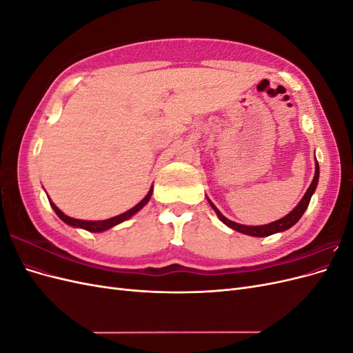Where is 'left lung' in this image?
<instances>
[{"label":"left lung","instance_id":"1","mask_svg":"<svg viewBox=\"0 0 353 353\" xmlns=\"http://www.w3.org/2000/svg\"><path fill=\"white\" fill-rule=\"evenodd\" d=\"M318 179H319V166H318V162H315V175H314V179L311 185H309V188L306 190V193L303 196V199L299 201V205L288 213V215H285L284 218L279 219V221H274L271 223H266V225H256V227H249V225H241V223H237V222H232L230 221L228 218H225L222 215V213L216 209V206L213 205V203L208 199L209 205L212 206V209L216 212L218 218L225 223V225H228L230 228L236 230L239 232H243V234H248V236H252V237H268L271 236V234H275V232H281V231H285L288 228H292L294 223L302 218V215L305 213V210L307 209L309 206V201H311V197L314 194V191L318 185Z\"/></svg>","mask_w":353,"mask_h":353}]
</instances>
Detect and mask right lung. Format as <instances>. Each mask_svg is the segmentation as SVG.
Returning a JSON list of instances; mask_svg holds the SVG:
<instances>
[{
  "label": "right lung",
  "mask_w": 353,
  "mask_h": 353,
  "mask_svg": "<svg viewBox=\"0 0 353 353\" xmlns=\"http://www.w3.org/2000/svg\"><path fill=\"white\" fill-rule=\"evenodd\" d=\"M152 193H153V187L150 188V191H148L147 196H145L140 203H138L137 206H134V208L130 209V210H126L125 213H121V215H117V216L110 218V219H104V221H82V219H74V218H70V216L65 215V213H63L51 200H50V205H51L52 209H54V212L57 213V216H59L63 222H66L68 225L78 227V228H82V230H87V231H90V232H101V231H105V230H109V228L117 225V223H121V222H123V221H126V219H130L132 215H135V213H137L138 210H141V209L147 205L148 200H150Z\"/></svg>",
  "instance_id": "obj_1"
}]
</instances>
